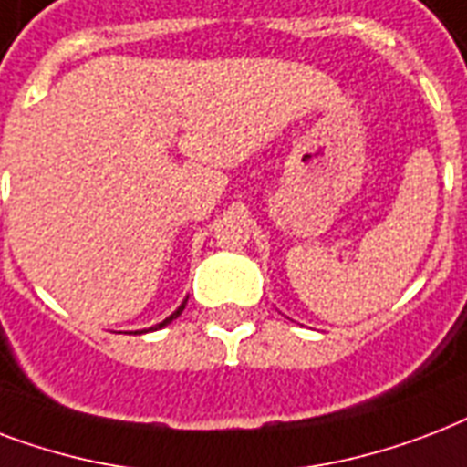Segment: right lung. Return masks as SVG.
<instances>
[{
	"instance_id": "right-lung-1",
	"label": "right lung",
	"mask_w": 467,
	"mask_h": 467,
	"mask_svg": "<svg viewBox=\"0 0 467 467\" xmlns=\"http://www.w3.org/2000/svg\"><path fill=\"white\" fill-rule=\"evenodd\" d=\"M184 305H187V299H184V302H182V305H180V306H177V309H175V312H172V314H170V317H165V319H162V321H161V324H155V327H150V328H148V331H158V328H162V327H168V324H170V321H172V319H177V317H180V314H182V309H184ZM139 334H146V331H139Z\"/></svg>"
}]
</instances>
